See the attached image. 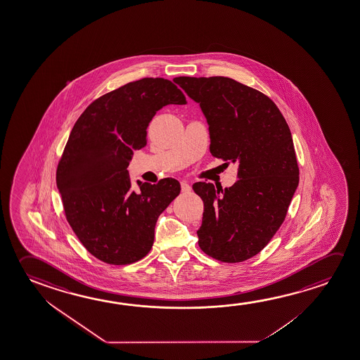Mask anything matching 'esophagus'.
Here are the masks:
<instances>
[{
	"instance_id": "obj_1",
	"label": "esophagus",
	"mask_w": 360,
	"mask_h": 360,
	"mask_svg": "<svg viewBox=\"0 0 360 360\" xmlns=\"http://www.w3.org/2000/svg\"><path fill=\"white\" fill-rule=\"evenodd\" d=\"M181 189H182V193H188L191 191V187L187 182H181Z\"/></svg>"
}]
</instances>
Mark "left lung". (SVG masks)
I'll return each instance as SVG.
<instances>
[{"mask_svg": "<svg viewBox=\"0 0 360 360\" xmlns=\"http://www.w3.org/2000/svg\"><path fill=\"white\" fill-rule=\"evenodd\" d=\"M173 81L200 103L210 126L212 155L238 165V181L229 188L194 183L205 205L198 244L221 262L249 259L282 226L298 187L290 129L269 97L232 78Z\"/></svg>", "mask_w": 360, "mask_h": 360, "instance_id": "obj_1", "label": "left lung"}]
</instances>
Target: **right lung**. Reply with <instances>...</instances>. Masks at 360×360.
Listing matches in <instances>:
<instances>
[{"mask_svg":"<svg viewBox=\"0 0 360 360\" xmlns=\"http://www.w3.org/2000/svg\"><path fill=\"white\" fill-rule=\"evenodd\" d=\"M186 96L165 78H142L94 101L75 123L56 172L67 221L97 259L123 266L148 255L160 213L181 192L177 179L137 181L127 167L147 144V127Z\"/></svg>","mask_w":360,"mask_h":360,"instance_id":"1","label":"right lung"}]
</instances>
